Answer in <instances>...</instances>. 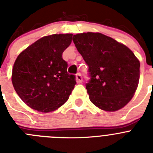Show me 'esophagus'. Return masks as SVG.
Here are the masks:
<instances>
[{"instance_id":"1","label":"esophagus","mask_w":153,"mask_h":153,"mask_svg":"<svg viewBox=\"0 0 153 153\" xmlns=\"http://www.w3.org/2000/svg\"><path fill=\"white\" fill-rule=\"evenodd\" d=\"M76 80H77V82L79 83L83 82V77H82V76H81V74H79V73L76 74Z\"/></svg>"}]
</instances>
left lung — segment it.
<instances>
[{
  "label": "left lung",
  "instance_id": "1",
  "mask_svg": "<svg viewBox=\"0 0 153 153\" xmlns=\"http://www.w3.org/2000/svg\"><path fill=\"white\" fill-rule=\"evenodd\" d=\"M73 41L89 67L86 88L90 101L109 112L125 106L140 80V63L132 51L100 33L74 35Z\"/></svg>",
  "mask_w": 153,
  "mask_h": 153
}]
</instances>
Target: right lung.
Wrapping results in <instances>:
<instances>
[{
  "mask_svg": "<svg viewBox=\"0 0 153 153\" xmlns=\"http://www.w3.org/2000/svg\"><path fill=\"white\" fill-rule=\"evenodd\" d=\"M71 33L44 36L21 52L13 64L12 83L20 98L37 111H53L67 102L76 84L67 73L63 53Z\"/></svg>",
  "mask_w": 153,
  "mask_h": 153,
  "instance_id": "add662e5",
  "label": "right lung"
}]
</instances>
